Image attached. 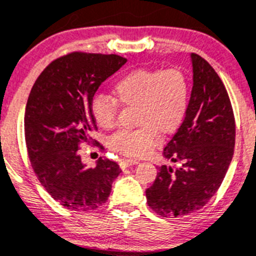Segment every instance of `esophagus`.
<instances>
[{
  "label": "esophagus",
  "mask_w": 256,
  "mask_h": 256,
  "mask_svg": "<svg viewBox=\"0 0 256 256\" xmlns=\"http://www.w3.org/2000/svg\"><path fill=\"white\" fill-rule=\"evenodd\" d=\"M139 160H128V158H124V160H120V166L121 168L128 167V166H134V164H139Z\"/></svg>",
  "instance_id": "34e87169"
}]
</instances>
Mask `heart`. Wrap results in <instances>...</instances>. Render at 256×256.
I'll list each match as a JSON object with an SVG mask.
<instances>
[{"mask_svg": "<svg viewBox=\"0 0 256 256\" xmlns=\"http://www.w3.org/2000/svg\"><path fill=\"white\" fill-rule=\"evenodd\" d=\"M190 82L182 70L136 68L122 75L114 85V96L98 94L90 111L102 128L117 122L120 104L135 107L139 128L121 130L110 140L114 152L128 156H144L158 142V131L172 132L182 122L188 104Z\"/></svg>", "mask_w": 256, "mask_h": 256, "instance_id": "obj_1", "label": "heart"}]
</instances>
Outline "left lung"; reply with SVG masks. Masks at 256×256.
Segmentation results:
<instances>
[{
    "label": "left lung",
    "instance_id": "left-lung-1",
    "mask_svg": "<svg viewBox=\"0 0 256 256\" xmlns=\"http://www.w3.org/2000/svg\"><path fill=\"white\" fill-rule=\"evenodd\" d=\"M191 62L194 84L185 118L163 150L180 167L158 168L145 191L148 206L162 217H182L206 206L234 156L236 125L228 93L202 57L191 54Z\"/></svg>",
    "mask_w": 256,
    "mask_h": 256
}]
</instances>
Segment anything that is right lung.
I'll list each match as a JSON object with an SVG mask.
<instances>
[{"instance_id": "right-lung-1", "label": "right lung", "mask_w": 256, "mask_h": 256, "mask_svg": "<svg viewBox=\"0 0 256 256\" xmlns=\"http://www.w3.org/2000/svg\"><path fill=\"white\" fill-rule=\"evenodd\" d=\"M126 61L117 54H68L42 71L28 98L24 131L32 167L48 194L71 210H93L104 204L121 174L120 166L107 158L86 168L79 149L96 130L90 111L94 94Z\"/></svg>"}]
</instances>
